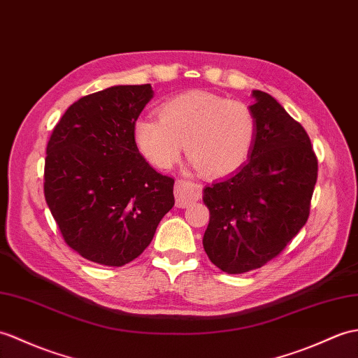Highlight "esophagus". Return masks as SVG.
<instances>
[{"instance_id": "obj_1", "label": "esophagus", "mask_w": 358, "mask_h": 358, "mask_svg": "<svg viewBox=\"0 0 358 358\" xmlns=\"http://www.w3.org/2000/svg\"><path fill=\"white\" fill-rule=\"evenodd\" d=\"M173 194H176V206L182 209V207H187L196 201L201 195V187L189 180H177Z\"/></svg>"}]
</instances>
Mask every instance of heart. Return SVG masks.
I'll use <instances>...</instances> for the list:
<instances>
[{
  "label": "heart",
  "instance_id": "b5f03b06",
  "mask_svg": "<svg viewBox=\"0 0 358 358\" xmlns=\"http://www.w3.org/2000/svg\"><path fill=\"white\" fill-rule=\"evenodd\" d=\"M160 119L141 117L134 124L140 154L154 168L168 171L186 145V154L204 176L227 177L247 163L257 123L250 106L207 91H189L160 106Z\"/></svg>",
  "mask_w": 358,
  "mask_h": 358
}]
</instances>
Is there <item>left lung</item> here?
<instances>
[{
  "label": "left lung",
  "mask_w": 358,
  "mask_h": 358,
  "mask_svg": "<svg viewBox=\"0 0 358 358\" xmlns=\"http://www.w3.org/2000/svg\"><path fill=\"white\" fill-rule=\"evenodd\" d=\"M257 132L248 162L204 189L210 221L204 250L217 267L239 274L276 257L310 217L317 157L299 122L276 99L253 91Z\"/></svg>",
  "instance_id": "8db88e82"
}]
</instances>
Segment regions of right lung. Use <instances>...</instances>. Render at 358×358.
<instances>
[{"instance_id":"1","label":"right lung","mask_w":358,"mask_h":358,"mask_svg":"<svg viewBox=\"0 0 358 358\" xmlns=\"http://www.w3.org/2000/svg\"><path fill=\"white\" fill-rule=\"evenodd\" d=\"M154 91L117 85L80 97L47 145L44 195L62 238L85 259L122 267L151 244L173 178L138 152L134 124Z\"/></svg>"}]
</instances>
